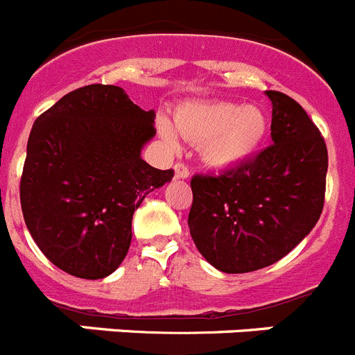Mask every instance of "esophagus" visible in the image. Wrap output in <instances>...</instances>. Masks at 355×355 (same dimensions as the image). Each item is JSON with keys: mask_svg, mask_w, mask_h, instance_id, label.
Instances as JSON below:
<instances>
[{"mask_svg": "<svg viewBox=\"0 0 355 355\" xmlns=\"http://www.w3.org/2000/svg\"><path fill=\"white\" fill-rule=\"evenodd\" d=\"M174 174L178 180H187L188 175H190V171L184 163H175L174 165Z\"/></svg>", "mask_w": 355, "mask_h": 355, "instance_id": "1", "label": "esophagus"}]
</instances>
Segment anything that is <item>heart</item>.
Listing matches in <instances>:
<instances>
[{
  "label": "heart",
  "mask_w": 355,
  "mask_h": 355,
  "mask_svg": "<svg viewBox=\"0 0 355 355\" xmlns=\"http://www.w3.org/2000/svg\"><path fill=\"white\" fill-rule=\"evenodd\" d=\"M181 137L199 144L200 158L215 168H233L259 149L268 131V119L259 106L233 101L184 103L174 114ZM158 131L168 146L178 135L167 119H159Z\"/></svg>",
  "instance_id": "heart-1"
}]
</instances>
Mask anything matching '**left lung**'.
Here are the masks:
<instances>
[{
    "mask_svg": "<svg viewBox=\"0 0 355 355\" xmlns=\"http://www.w3.org/2000/svg\"><path fill=\"white\" fill-rule=\"evenodd\" d=\"M272 101V146L218 175L192 178L190 234L216 270L245 274L284 258L311 233L325 199L327 146L290 96Z\"/></svg>",
    "mask_w": 355,
    "mask_h": 355,
    "instance_id": "1",
    "label": "left lung"
}]
</instances>
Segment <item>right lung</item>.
<instances>
[{
	"mask_svg": "<svg viewBox=\"0 0 355 355\" xmlns=\"http://www.w3.org/2000/svg\"><path fill=\"white\" fill-rule=\"evenodd\" d=\"M155 112L115 85H87L46 110L31 128L21 208L31 238L53 265L81 279L115 272L146 196L174 178L144 162Z\"/></svg>",
	"mask_w": 355,
	"mask_h": 355,
	"instance_id": "1",
	"label": "right lung"
}]
</instances>
